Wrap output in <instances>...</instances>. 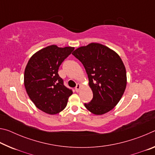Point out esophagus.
<instances>
[{
    "instance_id": "esophagus-1",
    "label": "esophagus",
    "mask_w": 155,
    "mask_h": 155,
    "mask_svg": "<svg viewBox=\"0 0 155 155\" xmlns=\"http://www.w3.org/2000/svg\"><path fill=\"white\" fill-rule=\"evenodd\" d=\"M80 89H81V85L80 84H77V86H76L75 87V91H77V92H78V91H79V90H80Z\"/></svg>"
}]
</instances>
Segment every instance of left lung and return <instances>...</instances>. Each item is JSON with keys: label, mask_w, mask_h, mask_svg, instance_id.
<instances>
[{"label": "left lung", "mask_w": 155, "mask_h": 155, "mask_svg": "<svg viewBox=\"0 0 155 155\" xmlns=\"http://www.w3.org/2000/svg\"><path fill=\"white\" fill-rule=\"evenodd\" d=\"M72 54L85 68L93 92L91 102L84 104L86 109L95 115L111 111L119 103L127 86V72L120 57L98 43L79 47Z\"/></svg>", "instance_id": "1"}]
</instances>
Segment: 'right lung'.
<instances>
[{
    "mask_svg": "<svg viewBox=\"0 0 155 155\" xmlns=\"http://www.w3.org/2000/svg\"><path fill=\"white\" fill-rule=\"evenodd\" d=\"M74 49L48 46L35 52L25 68L26 91L36 107L46 114L54 115L63 111L72 94V90L64 85L58 70Z\"/></svg>",
    "mask_w": 155,
    "mask_h": 155,
    "instance_id": "add662e5",
    "label": "right lung"
}]
</instances>
